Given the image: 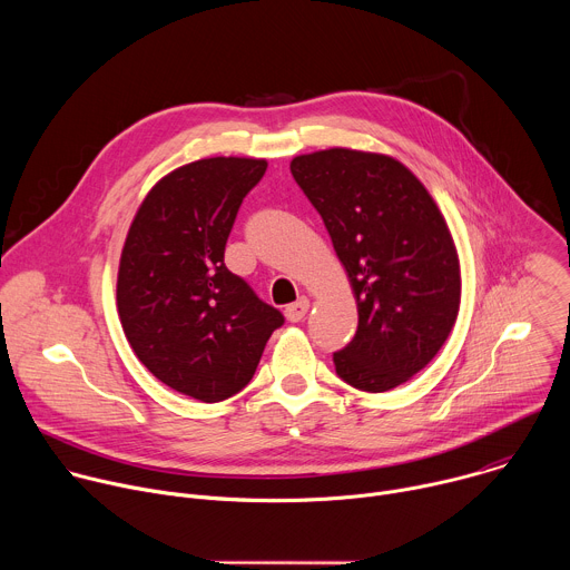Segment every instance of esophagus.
I'll list each match as a JSON object with an SVG mask.
<instances>
[{"label": "esophagus", "mask_w": 570, "mask_h": 570, "mask_svg": "<svg viewBox=\"0 0 570 570\" xmlns=\"http://www.w3.org/2000/svg\"><path fill=\"white\" fill-rule=\"evenodd\" d=\"M308 308H311V302H308V297H299L297 302L288 304L284 313H286V317H288L291 322H299V320H304V315L308 313Z\"/></svg>", "instance_id": "esophagus-1"}]
</instances>
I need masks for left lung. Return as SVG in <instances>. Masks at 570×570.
Returning <instances> with one entry per match:
<instances>
[{
	"label": "left lung",
	"instance_id": "left-lung-1",
	"mask_svg": "<svg viewBox=\"0 0 570 570\" xmlns=\"http://www.w3.org/2000/svg\"><path fill=\"white\" fill-rule=\"evenodd\" d=\"M291 174L322 216L358 306L356 336L334 354L338 376L365 392L413 379L460 308V262L442 212L390 155L315 150L293 157Z\"/></svg>",
	"mask_w": 570,
	"mask_h": 570
}]
</instances>
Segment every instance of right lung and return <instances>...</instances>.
I'll return each mask as SVG.
<instances>
[{
	"label": "right lung",
	"instance_id": "obj_1",
	"mask_svg": "<svg viewBox=\"0 0 570 570\" xmlns=\"http://www.w3.org/2000/svg\"><path fill=\"white\" fill-rule=\"evenodd\" d=\"M268 161L207 157L161 178L119 262L124 334L148 372L205 403L246 387L284 315L225 266L236 212Z\"/></svg>",
	"mask_w": 570,
	"mask_h": 570
}]
</instances>
